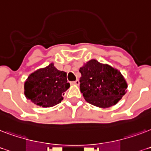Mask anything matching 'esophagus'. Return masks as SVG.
Wrapping results in <instances>:
<instances>
[{"instance_id": "esophagus-1", "label": "esophagus", "mask_w": 151, "mask_h": 151, "mask_svg": "<svg viewBox=\"0 0 151 151\" xmlns=\"http://www.w3.org/2000/svg\"><path fill=\"white\" fill-rule=\"evenodd\" d=\"M71 85H78L79 84V81L78 80H76L74 81H72V82H70Z\"/></svg>"}]
</instances>
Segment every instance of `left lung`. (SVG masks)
<instances>
[{
  "instance_id": "left-lung-1",
  "label": "left lung",
  "mask_w": 151,
  "mask_h": 151,
  "mask_svg": "<svg viewBox=\"0 0 151 151\" xmlns=\"http://www.w3.org/2000/svg\"><path fill=\"white\" fill-rule=\"evenodd\" d=\"M81 92L88 103L106 108L115 105L125 94L127 84L119 71L92 59L79 70Z\"/></svg>"
}]
</instances>
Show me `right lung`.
I'll use <instances>...</instances> for the list:
<instances>
[{"instance_id": "1", "label": "right lung", "mask_w": 151, "mask_h": 151, "mask_svg": "<svg viewBox=\"0 0 151 151\" xmlns=\"http://www.w3.org/2000/svg\"><path fill=\"white\" fill-rule=\"evenodd\" d=\"M69 87L66 72L58 70L51 63L28 77L25 82V95L36 105L51 107L61 103Z\"/></svg>"}]
</instances>
